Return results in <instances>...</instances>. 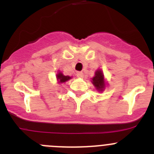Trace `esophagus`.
Masks as SVG:
<instances>
[{
    "label": "esophagus",
    "instance_id": "esophagus-1",
    "mask_svg": "<svg viewBox=\"0 0 154 154\" xmlns=\"http://www.w3.org/2000/svg\"><path fill=\"white\" fill-rule=\"evenodd\" d=\"M76 75H77V77H79V78H83L84 75L82 72H77Z\"/></svg>",
    "mask_w": 154,
    "mask_h": 154
}]
</instances>
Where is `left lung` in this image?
<instances>
[{
  "label": "left lung",
  "mask_w": 154,
  "mask_h": 154,
  "mask_svg": "<svg viewBox=\"0 0 154 154\" xmlns=\"http://www.w3.org/2000/svg\"><path fill=\"white\" fill-rule=\"evenodd\" d=\"M92 84L99 91L103 90L105 88L104 75L101 70H97L96 72L95 76L92 78Z\"/></svg>",
  "instance_id": "8db88e82"
}]
</instances>
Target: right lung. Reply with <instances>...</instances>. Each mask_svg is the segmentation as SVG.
I'll return each mask as SVG.
<instances>
[{
  "label": "right lung",
  "instance_id": "1",
  "mask_svg": "<svg viewBox=\"0 0 154 154\" xmlns=\"http://www.w3.org/2000/svg\"><path fill=\"white\" fill-rule=\"evenodd\" d=\"M57 79H58V82H65L68 81L69 79H70L71 77L68 75H64L62 73L59 72L58 75H57Z\"/></svg>",
  "mask_w": 154,
  "mask_h": 154
}]
</instances>
